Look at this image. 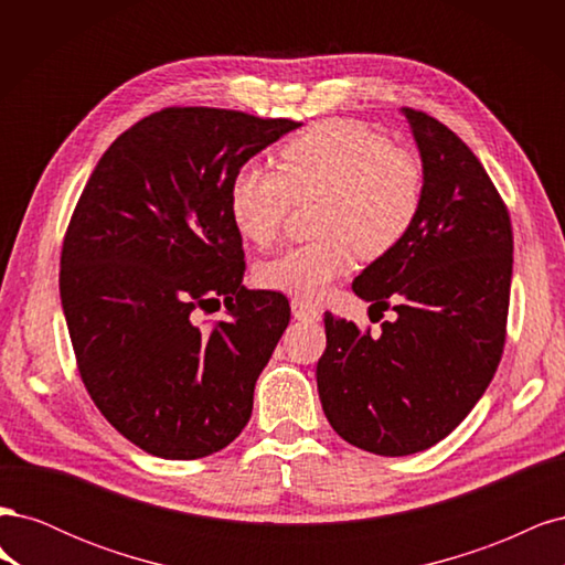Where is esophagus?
<instances>
[{"instance_id":"1","label":"esophagus","mask_w":565,"mask_h":565,"mask_svg":"<svg viewBox=\"0 0 565 565\" xmlns=\"http://www.w3.org/2000/svg\"><path fill=\"white\" fill-rule=\"evenodd\" d=\"M292 316L297 320H311V322L320 320V311L316 309L313 303L303 301V299H292Z\"/></svg>"}]
</instances>
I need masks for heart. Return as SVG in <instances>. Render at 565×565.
Segmentation results:
<instances>
[{
	"instance_id": "b5f03b06",
	"label": "heart",
	"mask_w": 565,
	"mask_h": 565,
	"mask_svg": "<svg viewBox=\"0 0 565 565\" xmlns=\"http://www.w3.org/2000/svg\"><path fill=\"white\" fill-rule=\"evenodd\" d=\"M318 195L316 241L289 247L259 268L268 289L320 299L355 266L382 259L417 224L424 169L417 156L355 119H324L278 150V169L245 164L228 188L235 231L254 245L280 235L292 200Z\"/></svg>"
}]
</instances>
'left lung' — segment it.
<instances>
[{
  "mask_svg": "<svg viewBox=\"0 0 565 565\" xmlns=\"http://www.w3.org/2000/svg\"><path fill=\"white\" fill-rule=\"evenodd\" d=\"M403 115L424 167L422 212L353 280L370 309H393L396 320L372 337L324 313L328 349L316 370L332 429L384 457L436 446L483 396L504 351L514 264L507 204L483 164L436 117Z\"/></svg>",
  "mask_w": 565,
  "mask_h": 565,
  "instance_id": "8db88e82",
  "label": "left lung"
}]
</instances>
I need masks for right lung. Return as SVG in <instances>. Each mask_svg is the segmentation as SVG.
<instances>
[{"label": "right lung", "instance_id": "add662e5", "mask_svg": "<svg viewBox=\"0 0 565 565\" xmlns=\"http://www.w3.org/2000/svg\"><path fill=\"white\" fill-rule=\"evenodd\" d=\"M301 127L224 108H164L119 134L67 224L61 303L79 377L115 429L164 459L226 448L289 322L278 292L243 285L228 188L256 152ZM224 302L212 331L198 310Z\"/></svg>", "mask_w": 565, "mask_h": 565}]
</instances>
